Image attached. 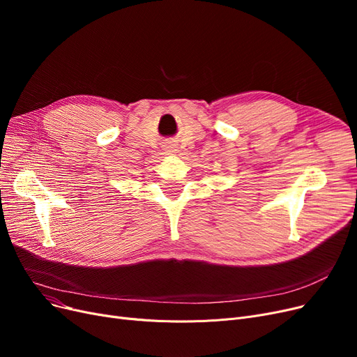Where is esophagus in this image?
I'll use <instances>...</instances> for the list:
<instances>
[{"instance_id":"34e87169","label":"esophagus","mask_w":357,"mask_h":357,"mask_svg":"<svg viewBox=\"0 0 357 357\" xmlns=\"http://www.w3.org/2000/svg\"><path fill=\"white\" fill-rule=\"evenodd\" d=\"M165 150H166L167 153H175L178 149H176V146H175V144H167V146L165 147Z\"/></svg>"}]
</instances>
